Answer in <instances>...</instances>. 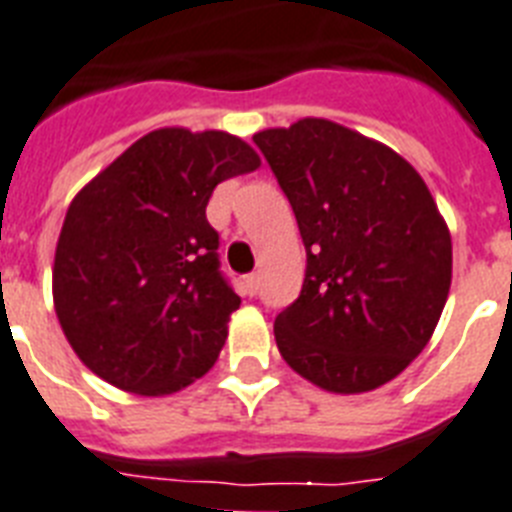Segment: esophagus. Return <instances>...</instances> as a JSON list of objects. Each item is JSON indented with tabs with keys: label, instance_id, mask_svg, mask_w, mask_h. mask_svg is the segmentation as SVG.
Wrapping results in <instances>:
<instances>
[{
	"label": "esophagus",
	"instance_id": "34e87169",
	"mask_svg": "<svg viewBox=\"0 0 512 512\" xmlns=\"http://www.w3.org/2000/svg\"><path fill=\"white\" fill-rule=\"evenodd\" d=\"M243 290H246V295L259 293V277H256V274H248V277H243Z\"/></svg>",
	"mask_w": 512,
	"mask_h": 512
}]
</instances>
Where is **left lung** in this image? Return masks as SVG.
<instances>
[{"mask_svg":"<svg viewBox=\"0 0 512 512\" xmlns=\"http://www.w3.org/2000/svg\"><path fill=\"white\" fill-rule=\"evenodd\" d=\"M293 206L306 277L274 319L282 358L337 395L377 390L426 348L453 280L445 219L390 146L322 117L253 135Z\"/></svg>","mask_w":512,"mask_h":512,"instance_id":"1","label":"left lung"}]
</instances>
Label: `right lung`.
Here are the masks:
<instances>
[{
	"mask_svg": "<svg viewBox=\"0 0 512 512\" xmlns=\"http://www.w3.org/2000/svg\"><path fill=\"white\" fill-rule=\"evenodd\" d=\"M259 154L222 130L159 128L78 190L59 232L54 311L75 356L135 395H172L214 366L240 306L206 204Z\"/></svg>",
	"mask_w": 512,
	"mask_h": 512,
	"instance_id": "right-lung-1",
	"label": "right lung"
}]
</instances>
